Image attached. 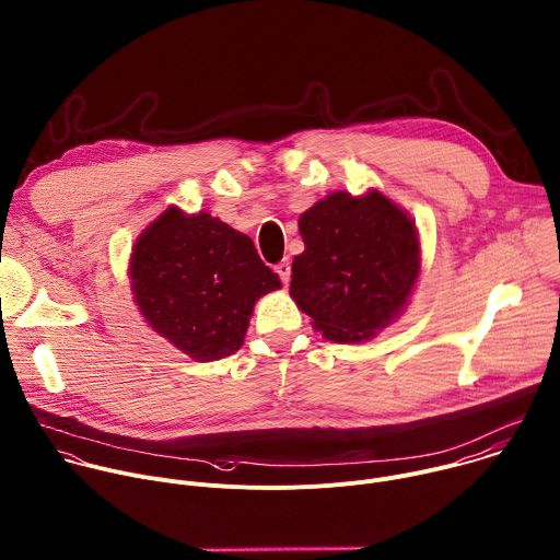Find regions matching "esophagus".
<instances>
[{"instance_id": "34e87169", "label": "esophagus", "mask_w": 560, "mask_h": 560, "mask_svg": "<svg viewBox=\"0 0 560 560\" xmlns=\"http://www.w3.org/2000/svg\"><path fill=\"white\" fill-rule=\"evenodd\" d=\"M276 273H278V276H280V280L287 284V282H289V278H291V262H289V260L278 262V265H276Z\"/></svg>"}]
</instances>
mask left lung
<instances>
[{
	"label": "left lung",
	"instance_id": "left-lung-1",
	"mask_svg": "<svg viewBox=\"0 0 560 560\" xmlns=\"http://www.w3.org/2000/svg\"><path fill=\"white\" fill-rule=\"evenodd\" d=\"M304 252L291 298L326 340L355 345L395 322L415 289L421 254L410 215L382 191H332L300 220Z\"/></svg>",
	"mask_w": 560,
	"mask_h": 560
}]
</instances>
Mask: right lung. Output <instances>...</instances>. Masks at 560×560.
I'll use <instances>...</instances> for the list:
<instances>
[{"label":"right lung","instance_id":"add662e5","mask_svg":"<svg viewBox=\"0 0 560 560\" xmlns=\"http://www.w3.org/2000/svg\"><path fill=\"white\" fill-rule=\"evenodd\" d=\"M128 271L141 315L196 362L236 353L258 298L282 287L249 236L178 207L143 230Z\"/></svg>","mask_w":560,"mask_h":560}]
</instances>
